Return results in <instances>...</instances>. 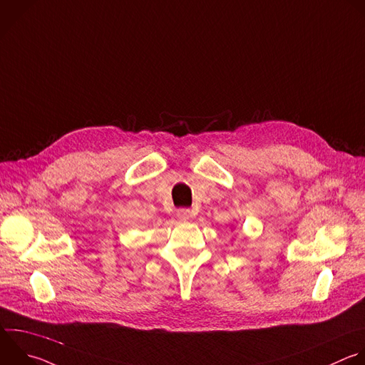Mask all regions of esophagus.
Masks as SVG:
<instances>
[{
	"label": "esophagus",
	"mask_w": 365,
	"mask_h": 365,
	"mask_svg": "<svg viewBox=\"0 0 365 365\" xmlns=\"http://www.w3.org/2000/svg\"><path fill=\"white\" fill-rule=\"evenodd\" d=\"M176 215H178V219H179L180 222H187V220L192 217V213H190L189 209H179Z\"/></svg>",
	"instance_id": "obj_1"
}]
</instances>
